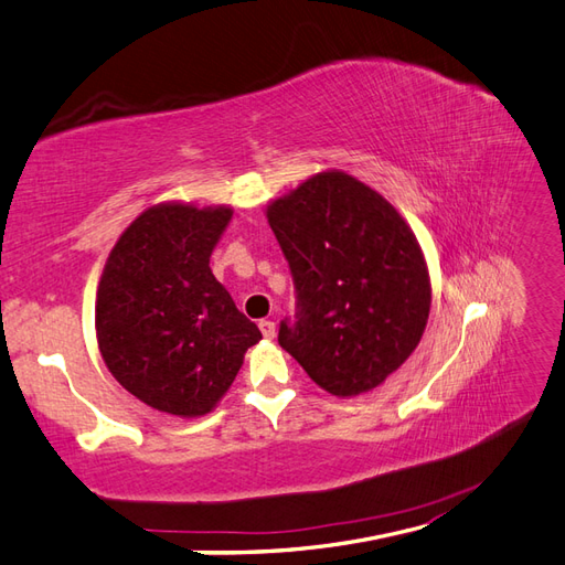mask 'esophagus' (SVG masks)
<instances>
[{
    "instance_id": "obj_1",
    "label": "esophagus",
    "mask_w": 565,
    "mask_h": 565,
    "mask_svg": "<svg viewBox=\"0 0 565 565\" xmlns=\"http://www.w3.org/2000/svg\"><path fill=\"white\" fill-rule=\"evenodd\" d=\"M259 331H263L265 339H274V334H277V324H274L271 320H259Z\"/></svg>"
}]
</instances>
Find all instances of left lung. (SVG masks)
Returning a JSON list of instances; mask_svg holds the SVG:
<instances>
[{"label": "left lung", "instance_id": "1", "mask_svg": "<svg viewBox=\"0 0 565 565\" xmlns=\"http://www.w3.org/2000/svg\"><path fill=\"white\" fill-rule=\"evenodd\" d=\"M267 220L296 288L281 349L334 396L380 386L415 351L429 317V274L408 224L343 171L274 200Z\"/></svg>", "mask_w": 565, "mask_h": 565}]
</instances>
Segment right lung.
I'll use <instances>...</instances> for the list:
<instances>
[{
  "label": "right lung",
  "mask_w": 565,
  "mask_h": 565,
  "mask_svg": "<svg viewBox=\"0 0 565 565\" xmlns=\"http://www.w3.org/2000/svg\"><path fill=\"white\" fill-rule=\"evenodd\" d=\"M228 207L157 205L114 245L97 288L105 363L126 392L169 415H205L263 334L214 279Z\"/></svg>",
  "instance_id": "right-lung-1"
}]
</instances>
